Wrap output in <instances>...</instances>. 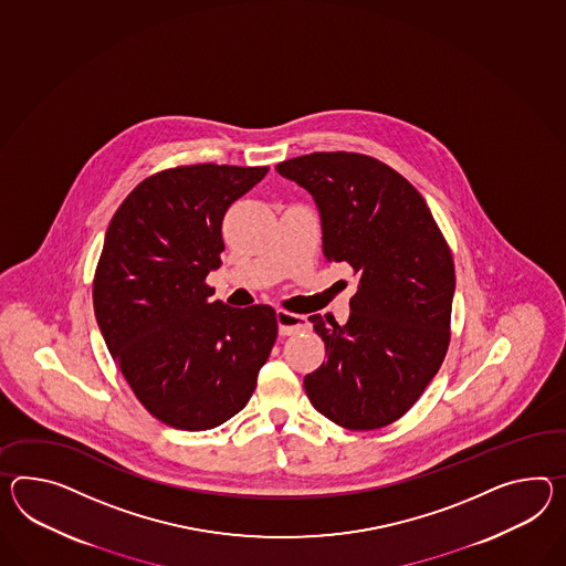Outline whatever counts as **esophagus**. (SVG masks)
I'll return each instance as SVG.
<instances>
[{"instance_id": "esophagus-1", "label": "esophagus", "mask_w": 566, "mask_h": 566, "mask_svg": "<svg viewBox=\"0 0 566 566\" xmlns=\"http://www.w3.org/2000/svg\"><path fill=\"white\" fill-rule=\"evenodd\" d=\"M276 318L280 335H296V333L308 332V321L303 315H296V313H289V311L280 308Z\"/></svg>"}]
</instances>
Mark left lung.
Listing matches in <instances>:
<instances>
[{
  "label": "left lung",
  "instance_id": "8db88e82",
  "mask_svg": "<svg viewBox=\"0 0 566 566\" xmlns=\"http://www.w3.org/2000/svg\"><path fill=\"white\" fill-rule=\"evenodd\" d=\"M313 193L323 253L349 263L359 289L344 327L313 315L325 358L306 397L339 428L395 423L440 370L450 345L452 251L423 196L370 155L321 151L276 166Z\"/></svg>",
  "mask_w": 566,
  "mask_h": 566
}]
</instances>
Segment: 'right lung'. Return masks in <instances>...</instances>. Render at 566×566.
Masks as SVG:
<instances>
[{
    "label": "right lung",
    "instance_id": "add662e5",
    "mask_svg": "<svg viewBox=\"0 0 566 566\" xmlns=\"http://www.w3.org/2000/svg\"><path fill=\"white\" fill-rule=\"evenodd\" d=\"M268 167H169L114 212L94 274V313L138 402L169 428L212 429L239 413L276 344V311L210 301L222 217Z\"/></svg>",
    "mask_w": 566,
    "mask_h": 566
}]
</instances>
